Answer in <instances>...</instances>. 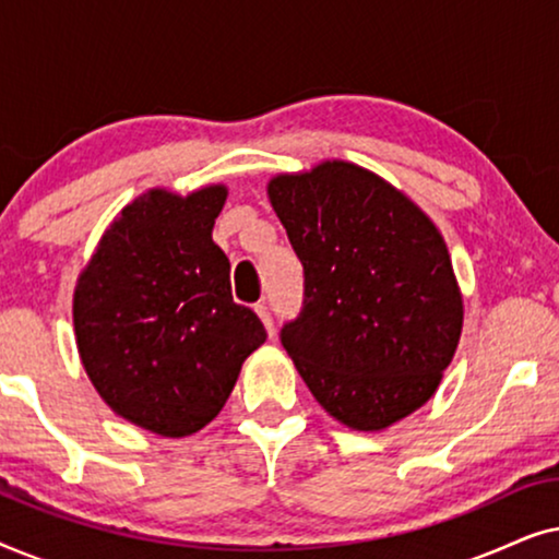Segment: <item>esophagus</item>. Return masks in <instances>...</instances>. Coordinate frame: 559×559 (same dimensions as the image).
<instances>
[{"label":"esophagus","instance_id":"1","mask_svg":"<svg viewBox=\"0 0 559 559\" xmlns=\"http://www.w3.org/2000/svg\"><path fill=\"white\" fill-rule=\"evenodd\" d=\"M254 310H257V316H259V318H262V323H264V328H266V333H270V338H272V335H274V323H272L270 308H266V305H264V302H259Z\"/></svg>","mask_w":559,"mask_h":559}]
</instances>
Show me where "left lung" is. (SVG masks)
<instances>
[{"label":"left lung","mask_w":559,"mask_h":559,"mask_svg":"<svg viewBox=\"0 0 559 559\" xmlns=\"http://www.w3.org/2000/svg\"><path fill=\"white\" fill-rule=\"evenodd\" d=\"M266 195L305 270L282 346L333 419L379 432L438 392L463 331L445 239L377 173L323 159L280 173Z\"/></svg>","instance_id":"obj_1"}]
</instances>
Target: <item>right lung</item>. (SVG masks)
Instances as JSON below:
<instances>
[{
	"label": "right lung",
	"instance_id": "add662e5",
	"mask_svg": "<svg viewBox=\"0 0 559 559\" xmlns=\"http://www.w3.org/2000/svg\"><path fill=\"white\" fill-rule=\"evenodd\" d=\"M224 182L152 188L106 228L73 293L75 346L98 396L142 430L186 438L224 409L241 364L266 341L236 305L213 241Z\"/></svg>",
	"mask_w": 559,
	"mask_h": 559
}]
</instances>
